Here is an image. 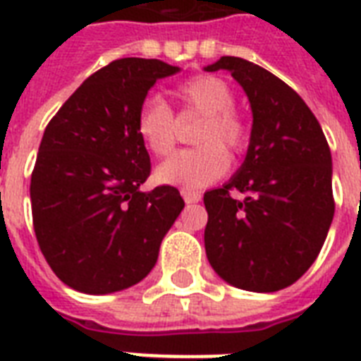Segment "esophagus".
Masks as SVG:
<instances>
[{
  "label": "esophagus",
  "mask_w": 361,
  "mask_h": 361,
  "mask_svg": "<svg viewBox=\"0 0 361 361\" xmlns=\"http://www.w3.org/2000/svg\"><path fill=\"white\" fill-rule=\"evenodd\" d=\"M181 197H183V200H185L187 204H195L200 202L202 195L198 191H191V189H181Z\"/></svg>",
  "instance_id": "esophagus-1"
}]
</instances>
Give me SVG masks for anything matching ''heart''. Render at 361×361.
<instances>
[{
	"instance_id": "1",
	"label": "heart",
	"mask_w": 361,
	"mask_h": 361,
	"mask_svg": "<svg viewBox=\"0 0 361 361\" xmlns=\"http://www.w3.org/2000/svg\"><path fill=\"white\" fill-rule=\"evenodd\" d=\"M181 114H200L192 140L197 147L181 149L164 161L155 176L163 183L204 187L225 174L231 159L224 147L240 155L249 146V127L234 104V92L223 78L198 75L178 87ZM136 133L153 155L172 152L178 136L174 112L157 95L147 97L136 116Z\"/></svg>"
}]
</instances>
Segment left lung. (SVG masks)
I'll return each instance as SVG.
<instances>
[{
    "instance_id": "obj_1",
    "label": "left lung",
    "mask_w": 361,
    "mask_h": 361,
    "mask_svg": "<svg viewBox=\"0 0 361 361\" xmlns=\"http://www.w3.org/2000/svg\"><path fill=\"white\" fill-rule=\"evenodd\" d=\"M204 69L228 71L252 112L245 161L225 185L204 195L206 255L228 285L281 290L311 268L330 231V146L303 99L260 65L223 56ZM231 190L246 197L236 201Z\"/></svg>"
}]
</instances>
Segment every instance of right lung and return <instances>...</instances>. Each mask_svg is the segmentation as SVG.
<instances>
[{
    "instance_id": "obj_1",
    "label": "right lung",
    "mask_w": 361,
    "mask_h": 361,
    "mask_svg": "<svg viewBox=\"0 0 361 361\" xmlns=\"http://www.w3.org/2000/svg\"><path fill=\"white\" fill-rule=\"evenodd\" d=\"M180 67L116 59L71 95L44 129L30 197L42 255L65 285L110 294L140 283L185 206L176 187L140 191L152 164L136 116Z\"/></svg>"
}]
</instances>
